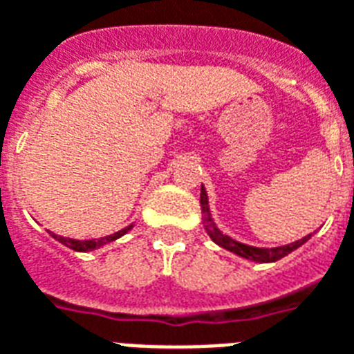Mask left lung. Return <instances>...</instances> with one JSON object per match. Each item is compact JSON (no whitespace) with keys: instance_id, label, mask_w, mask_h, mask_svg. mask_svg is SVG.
Here are the masks:
<instances>
[{"instance_id":"8db88e82","label":"left lung","mask_w":354,"mask_h":354,"mask_svg":"<svg viewBox=\"0 0 354 354\" xmlns=\"http://www.w3.org/2000/svg\"><path fill=\"white\" fill-rule=\"evenodd\" d=\"M201 208H203V219H204V229L210 234V238L217 245H221L223 250L234 253L238 257L248 259V261H255V263H276L279 259H283L285 255H289L290 251L298 250L302 243H306L310 240L311 234L304 236L302 240H297V242L287 243V245H279V248H255V245H248V243H242L234 240V238L227 236L221 230L217 229L214 219H212L210 208H208V195H206V189L201 187Z\"/></svg>"}]
</instances>
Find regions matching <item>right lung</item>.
I'll return each mask as SVG.
<instances>
[{
  "label": "right lung",
  "instance_id": "right-lung-1",
  "mask_svg": "<svg viewBox=\"0 0 354 354\" xmlns=\"http://www.w3.org/2000/svg\"><path fill=\"white\" fill-rule=\"evenodd\" d=\"M133 229V225H129V227H125V229L118 230V232H114V234H111V236H104V238H97V240H73V238H64V236H57V234H54V232H50L52 238H56L57 242H62L64 245H67V248H71V250L75 251H93L97 250V248H101V245H104V243L109 242H114V240H118L120 236H124L127 230Z\"/></svg>",
  "mask_w": 354,
  "mask_h": 354
}]
</instances>
